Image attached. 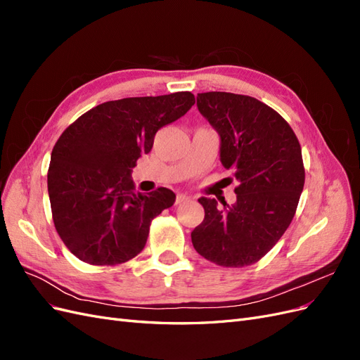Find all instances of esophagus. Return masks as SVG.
I'll use <instances>...</instances> for the list:
<instances>
[{"label":"esophagus","mask_w":360,"mask_h":360,"mask_svg":"<svg viewBox=\"0 0 360 360\" xmlns=\"http://www.w3.org/2000/svg\"><path fill=\"white\" fill-rule=\"evenodd\" d=\"M189 200H191V197H188L186 193H179V195H177V198H176V204L186 202V201H189Z\"/></svg>","instance_id":"1"}]
</instances>
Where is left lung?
Listing matches in <instances>:
<instances>
[{"label": "left lung", "instance_id": "8db88e82", "mask_svg": "<svg viewBox=\"0 0 360 360\" xmlns=\"http://www.w3.org/2000/svg\"><path fill=\"white\" fill-rule=\"evenodd\" d=\"M198 111L221 136V162L238 181L233 205L201 197L204 221L191 233L197 252L224 267L257 263L287 231L304 184L296 134L255 97L209 91Z\"/></svg>", "mask_w": 360, "mask_h": 360}]
</instances>
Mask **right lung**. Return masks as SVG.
I'll return each mask as SVG.
<instances>
[{
  "label": "right lung",
  "mask_w": 360,
  "mask_h": 360,
  "mask_svg": "<svg viewBox=\"0 0 360 360\" xmlns=\"http://www.w3.org/2000/svg\"><path fill=\"white\" fill-rule=\"evenodd\" d=\"M193 103L191 91L126 97L94 106L61 134L51 155L48 193L53 225L75 257L115 266L144 249L151 221L176 193H139L130 172L150 153L158 130Z\"/></svg>",
  "instance_id": "1"
}]
</instances>
